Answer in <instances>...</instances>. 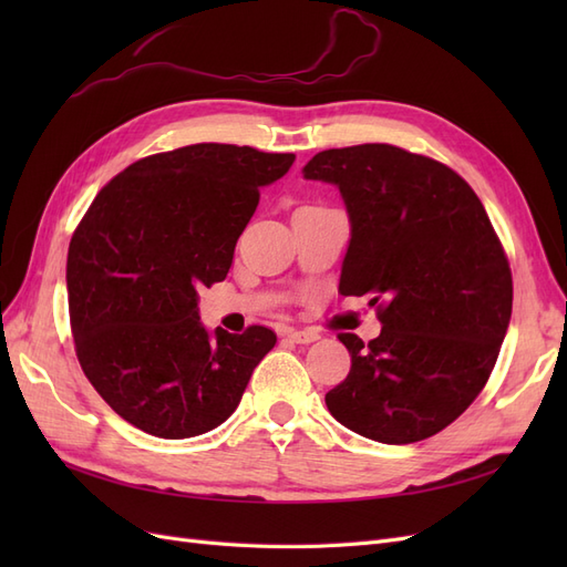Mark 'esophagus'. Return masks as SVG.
I'll use <instances>...</instances> for the list:
<instances>
[{"label":"esophagus","mask_w":567,"mask_h":567,"mask_svg":"<svg viewBox=\"0 0 567 567\" xmlns=\"http://www.w3.org/2000/svg\"><path fill=\"white\" fill-rule=\"evenodd\" d=\"M286 338H290L293 342H300V346H307V342H315V340H319V333H317V331H312V329H305V331L288 329V331H286Z\"/></svg>","instance_id":"esophagus-1"}]
</instances>
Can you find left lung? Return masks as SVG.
Instances as JSON below:
<instances>
[{"instance_id": "1", "label": "left lung", "mask_w": 567, "mask_h": 567, "mask_svg": "<svg viewBox=\"0 0 567 567\" xmlns=\"http://www.w3.org/2000/svg\"><path fill=\"white\" fill-rule=\"evenodd\" d=\"M305 179L336 184L350 215L340 293L379 305L381 336L340 333L348 379L326 392L357 435L409 444L471 406L499 357L513 279L473 188L454 169L390 144L321 151Z\"/></svg>"}]
</instances>
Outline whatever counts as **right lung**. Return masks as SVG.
<instances>
[{
	"instance_id": "1",
	"label": "right lung",
	"mask_w": 567,
	"mask_h": 567,
	"mask_svg": "<svg viewBox=\"0 0 567 567\" xmlns=\"http://www.w3.org/2000/svg\"><path fill=\"white\" fill-rule=\"evenodd\" d=\"M293 153L194 144L132 163L101 188L68 248V312L80 367L140 431L184 440L225 423L277 333L198 317V288L225 281L260 186Z\"/></svg>"
}]
</instances>
